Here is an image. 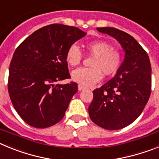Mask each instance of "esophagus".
<instances>
[{"label":"esophagus","mask_w":159,"mask_h":159,"mask_svg":"<svg viewBox=\"0 0 159 159\" xmlns=\"http://www.w3.org/2000/svg\"><path fill=\"white\" fill-rule=\"evenodd\" d=\"M85 87H84V86H82V85H80V84H79L78 85V90L79 91H82V90H84V89H85Z\"/></svg>","instance_id":"obj_1"}]
</instances>
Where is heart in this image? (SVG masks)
<instances>
[{
    "mask_svg": "<svg viewBox=\"0 0 159 159\" xmlns=\"http://www.w3.org/2000/svg\"><path fill=\"white\" fill-rule=\"evenodd\" d=\"M87 51L92 59L91 67H80L71 72L74 81L84 86H92L105 75H111L119 70L123 57L120 52L112 48L111 44L103 40H94L86 43ZM83 53L76 44H72L67 49L66 60L71 67L79 65L82 61Z\"/></svg>",
    "mask_w": 159,
    "mask_h": 159,
    "instance_id": "obj_1",
    "label": "heart"
}]
</instances>
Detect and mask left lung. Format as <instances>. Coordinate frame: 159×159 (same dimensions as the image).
Masks as SVG:
<instances>
[{"label":"left lung","instance_id":"obj_1","mask_svg":"<svg viewBox=\"0 0 159 159\" xmlns=\"http://www.w3.org/2000/svg\"><path fill=\"white\" fill-rule=\"evenodd\" d=\"M116 38L125 58L116 75L93 91L88 112L93 123L107 130H119L141 115L151 93V66L147 52L133 36L116 28H97Z\"/></svg>","mask_w":159,"mask_h":159}]
</instances>
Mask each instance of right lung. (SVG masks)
Instances as JSON below:
<instances>
[{"mask_svg": "<svg viewBox=\"0 0 159 159\" xmlns=\"http://www.w3.org/2000/svg\"><path fill=\"white\" fill-rule=\"evenodd\" d=\"M86 33L74 26L52 24L28 36L14 52L9 65L8 91L15 110L36 128L60 122L78 90L70 79L66 53Z\"/></svg>", "mask_w": 159, "mask_h": 159, "instance_id": "1", "label": "right lung"}]
</instances>
